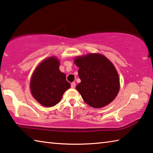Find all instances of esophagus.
Wrapping results in <instances>:
<instances>
[{
	"label": "esophagus",
	"mask_w": 153,
	"mask_h": 153,
	"mask_svg": "<svg viewBox=\"0 0 153 153\" xmlns=\"http://www.w3.org/2000/svg\"><path fill=\"white\" fill-rule=\"evenodd\" d=\"M71 87L72 88H74L75 87H76V83H75V82H72L71 84Z\"/></svg>",
	"instance_id": "1"
}]
</instances>
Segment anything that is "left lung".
Instances as JSON below:
<instances>
[{
    "label": "left lung",
    "instance_id": "1",
    "mask_svg": "<svg viewBox=\"0 0 153 153\" xmlns=\"http://www.w3.org/2000/svg\"><path fill=\"white\" fill-rule=\"evenodd\" d=\"M81 82L76 86L84 101L94 108L108 105L119 91L120 81L114 66L104 56L90 54L74 60Z\"/></svg>",
    "mask_w": 153,
    "mask_h": 153
}]
</instances>
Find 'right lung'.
<instances>
[{
	"label": "right lung",
	"mask_w": 153,
	"mask_h": 153,
	"mask_svg": "<svg viewBox=\"0 0 153 153\" xmlns=\"http://www.w3.org/2000/svg\"><path fill=\"white\" fill-rule=\"evenodd\" d=\"M59 64L56 58H48L41 62L31 77V93L45 107H52L59 103L62 94L71 86L66 80L65 74L60 71Z\"/></svg>",
	"instance_id": "obj_1"
}]
</instances>
